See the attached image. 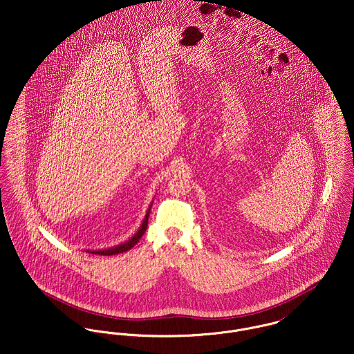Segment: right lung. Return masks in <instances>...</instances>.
<instances>
[{
    "instance_id": "obj_1",
    "label": "right lung",
    "mask_w": 354,
    "mask_h": 354,
    "mask_svg": "<svg viewBox=\"0 0 354 354\" xmlns=\"http://www.w3.org/2000/svg\"><path fill=\"white\" fill-rule=\"evenodd\" d=\"M151 204L146 212V216L143 219V223L140 225L139 230L136 232V234L133 237H131L128 241H125L124 244H120V245H115L113 248H109V250H101V251H91V253H95V254H103V256H110V254H117V253L127 252L128 250H131L132 247H135V244L139 243V240L142 239V236L145 234L146 229H147V223H149V216H150V209H151ZM90 252V251H88Z\"/></svg>"
}]
</instances>
